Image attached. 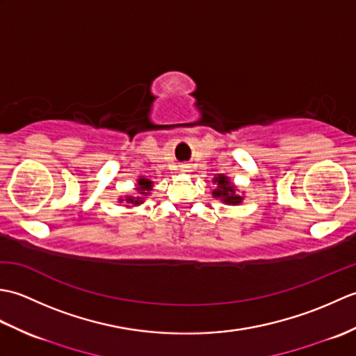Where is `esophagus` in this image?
I'll use <instances>...</instances> for the list:
<instances>
[{
	"label": "esophagus",
	"mask_w": 356,
	"mask_h": 356,
	"mask_svg": "<svg viewBox=\"0 0 356 356\" xmlns=\"http://www.w3.org/2000/svg\"><path fill=\"white\" fill-rule=\"evenodd\" d=\"M180 171H182V172H188V171H190V166H188L186 163L180 165Z\"/></svg>",
	"instance_id": "obj_1"
}]
</instances>
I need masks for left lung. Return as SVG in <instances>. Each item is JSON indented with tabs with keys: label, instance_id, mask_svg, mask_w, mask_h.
<instances>
[{
	"label": "left lung",
	"instance_id": "1",
	"mask_svg": "<svg viewBox=\"0 0 356 356\" xmlns=\"http://www.w3.org/2000/svg\"><path fill=\"white\" fill-rule=\"evenodd\" d=\"M216 188L213 191V197L222 200L226 205H238L243 200L241 195L237 194V186L231 184L229 177H226L225 174H218L214 177Z\"/></svg>",
	"mask_w": 356,
	"mask_h": 356
}]
</instances>
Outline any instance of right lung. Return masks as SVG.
Segmentation results:
<instances>
[{"instance_id":"obj_1","label":"right lung","mask_w":356,"mask_h":356,"mask_svg":"<svg viewBox=\"0 0 356 356\" xmlns=\"http://www.w3.org/2000/svg\"><path fill=\"white\" fill-rule=\"evenodd\" d=\"M151 190H153V182H151L149 179L140 177L138 180V188H136V191L139 193V195H136V197H133V195H127L125 199H119V202H124L125 200L128 205L138 207V205H140V203L143 202V195H148Z\"/></svg>"}]
</instances>
